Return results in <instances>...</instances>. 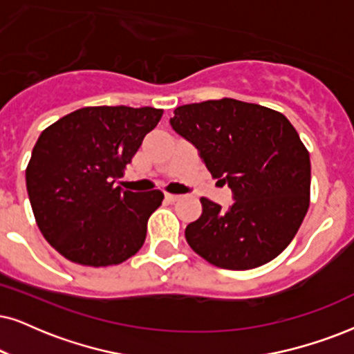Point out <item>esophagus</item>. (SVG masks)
I'll use <instances>...</instances> for the list:
<instances>
[{
	"label": "esophagus",
	"instance_id": "obj_1",
	"mask_svg": "<svg viewBox=\"0 0 354 354\" xmlns=\"http://www.w3.org/2000/svg\"><path fill=\"white\" fill-rule=\"evenodd\" d=\"M165 198H167V201H169V203H174V201H178L181 198L180 194H171V192H167V194H165Z\"/></svg>",
	"mask_w": 354,
	"mask_h": 354
}]
</instances>
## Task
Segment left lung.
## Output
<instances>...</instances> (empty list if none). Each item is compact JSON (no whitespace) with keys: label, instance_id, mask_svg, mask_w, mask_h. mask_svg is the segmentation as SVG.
<instances>
[{"label":"left lung","instance_id":"obj_1","mask_svg":"<svg viewBox=\"0 0 354 354\" xmlns=\"http://www.w3.org/2000/svg\"><path fill=\"white\" fill-rule=\"evenodd\" d=\"M169 122L235 199L229 210L201 199L203 216L185 232L189 247L210 265L235 271L283 253L310 204V156L288 118L222 97L176 107Z\"/></svg>","mask_w":354,"mask_h":354}]
</instances>
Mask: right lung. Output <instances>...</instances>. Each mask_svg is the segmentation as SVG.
I'll use <instances>...</instances> for the list:
<instances>
[{"label":"right lung","instance_id":"obj_1","mask_svg":"<svg viewBox=\"0 0 354 354\" xmlns=\"http://www.w3.org/2000/svg\"><path fill=\"white\" fill-rule=\"evenodd\" d=\"M162 115L156 107L89 106L40 133L26 185L39 230L62 257L100 268L142 248L163 192L124 191L114 183Z\"/></svg>","mask_w":354,"mask_h":354}]
</instances>
